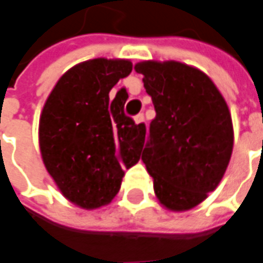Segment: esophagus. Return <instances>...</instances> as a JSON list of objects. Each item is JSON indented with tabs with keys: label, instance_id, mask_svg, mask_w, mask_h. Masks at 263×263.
<instances>
[{
	"label": "esophagus",
	"instance_id": "34e87169",
	"mask_svg": "<svg viewBox=\"0 0 263 263\" xmlns=\"http://www.w3.org/2000/svg\"><path fill=\"white\" fill-rule=\"evenodd\" d=\"M134 121H135L137 125H144V122H145V121H144V115L140 114L137 115V116H134Z\"/></svg>",
	"mask_w": 263,
	"mask_h": 263
}]
</instances>
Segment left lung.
I'll return each instance as SVG.
<instances>
[{
  "mask_svg": "<svg viewBox=\"0 0 263 263\" xmlns=\"http://www.w3.org/2000/svg\"><path fill=\"white\" fill-rule=\"evenodd\" d=\"M156 118L142 151L154 192L172 211L202 202L220 183L233 151L227 103L202 71L176 61L135 65Z\"/></svg>",
  "mask_w": 263,
  "mask_h": 263,
  "instance_id": "left-lung-1",
  "label": "left lung"
}]
</instances>
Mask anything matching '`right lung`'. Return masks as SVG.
Segmentation results:
<instances>
[{"label": "right lung", "mask_w": 263, "mask_h": 263, "mask_svg": "<svg viewBox=\"0 0 263 263\" xmlns=\"http://www.w3.org/2000/svg\"><path fill=\"white\" fill-rule=\"evenodd\" d=\"M128 59H90L68 69L43 106L39 145L45 167L62 195L86 210L109 204L119 192L123 170L141 159L145 125L123 112L128 99L121 88Z\"/></svg>", "instance_id": "obj_1"}]
</instances>
